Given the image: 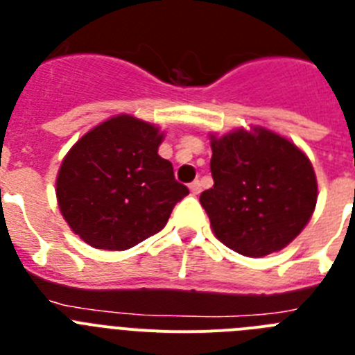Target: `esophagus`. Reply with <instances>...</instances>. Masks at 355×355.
<instances>
[{"label":"esophagus","instance_id":"obj_1","mask_svg":"<svg viewBox=\"0 0 355 355\" xmlns=\"http://www.w3.org/2000/svg\"><path fill=\"white\" fill-rule=\"evenodd\" d=\"M190 192H192L193 196H199V193H200V181H193V183H190Z\"/></svg>","mask_w":355,"mask_h":355}]
</instances>
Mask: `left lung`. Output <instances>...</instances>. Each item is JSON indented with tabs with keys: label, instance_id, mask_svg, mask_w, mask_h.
<instances>
[{
	"label": "left lung",
	"instance_id": "obj_1",
	"mask_svg": "<svg viewBox=\"0 0 355 355\" xmlns=\"http://www.w3.org/2000/svg\"><path fill=\"white\" fill-rule=\"evenodd\" d=\"M213 187L200 193L216 238L261 258L304 229L316 206L315 171L302 150L266 130L211 139Z\"/></svg>",
	"mask_w": 355,
	"mask_h": 355
}]
</instances>
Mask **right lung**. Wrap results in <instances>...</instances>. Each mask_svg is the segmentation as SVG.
Instances as JSON below:
<instances>
[{
	"label": "right lung",
	"mask_w": 355,
	"mask_h": 355,
	"mask_svg": "<svg viewBox=\"0 0 355 355\" xmlns=\"http://www.w3.org/2000/svg\"><path fill=\"white\" fill-rule=\"evenodd\" d=\"M153 124L119 115L78 140L62 162L56 197L71 229L96 249L126 250L159 233L188 196Z\"/></svg>",
	"instance_id": "add662e5"
}]
</instances>
